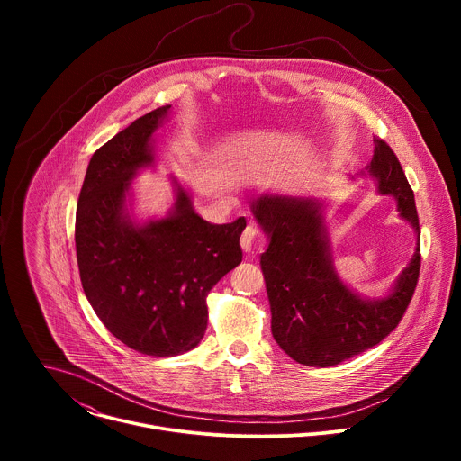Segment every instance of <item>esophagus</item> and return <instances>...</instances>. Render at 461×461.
I'll list each match as a JSON object with an SVG mask.
<instances>
[{
    "mask_svg": "<svg viewBox=\"0 0 461 461\" xmlns=\"http://www.w3.org/2000/svg\"><path fill=\"white\" fill-rule=\"evenodd\" d=\"M255 239H257V230L253 224H248L246 230L242 231L240 235V246L244 251H251L253 249V244H255Z\"/></svg>",
    "mask_w": 461,
    "mask_h": 461,
    "instance_id": "34e87169",
    "label": "esophagus"
}]
</instances>
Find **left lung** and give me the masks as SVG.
<instances>
[{"mask_svg":"<svg viewBox=\"0 0 461 461\" xmlns=\"http://www.w3.org/2000/svg\"><path fill=\"white\" fill-rule=\"evenodd\" d=\"M366 175L381 194L398 201L400 217L416 231V251L386 297L365 299L336 274L322 206L315 199L260 194L251 204L257 222L270 235L260 255L277 345L306 366H332L381 343L396 328L420 277V219L414 191L386 142L374 140Z\"/></svg>","mask_w":461,"mask_h":461,"instance_id":"1","label":"left lung"}]
</instances>
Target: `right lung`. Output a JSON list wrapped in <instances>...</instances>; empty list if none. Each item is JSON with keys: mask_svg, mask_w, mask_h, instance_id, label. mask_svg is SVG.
<instances>
[{"mask_svg": "<svg viewBox=\"0 0 461 461\" xmlns=\"http://www.w3.org/2000/svg\"><path fill=\"white\" fill-rule=\"evenodd\" d=\"M171 105L127 125L91 158L77 210V258L87 301L107 330L144 356L184 354L208 326L210 290L242 260L246 219L212 224L189 193L164 219L137 224L125 201L131 180L153 166V133Z\"/></svg>", "mask_w": 461, "mask_h": 461, "instance_id": "obj_1", "label": "right lung"}]
</instances>
